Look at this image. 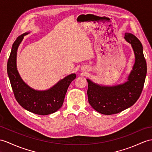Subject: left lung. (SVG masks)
I'll use <instances>...</instances> for the list:
<instances>
[{
  "label": "left lung",
  "instance_id": "left-lung-1",
  "mask_svg": "<svg viewBox=\"0 0 152 152\" xmlns=\"http://www.w3.org/2000/svg\"><path fill=\"white\" fill-rule=\"evenodd\" d=\"M124 39L131 44L135 55L134 64L126 81L113 86H105L86 79L88 102L100 113L115 114L129 108L137 101L142 90L147 66L142 44L129 33H125Z\"/></svg>",
  "mask_w": 152,
  "mask_h": 152
}]
</instances>
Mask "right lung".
Instances as JSON below:
<instances>
[{
	"instance_id": "right-lung-1",
	"label": "right lung",
	"mask_w": 152,
	"mask_h": 152,
	"mask_svg": "<svg viewBox=\"0 0 152 152\" xmlns=\"http://www.w3.org/2000/svg\"><path fill=\"white\" fill-rule=\"evenodd\" d=\"M29 32L22 34L14 42L7 64V72L15 97L19 104L29 112L40 115H47L60 109L70 83L76 78L72 73L60 80L46 90H35L22 79L17 67V55L18 46L24 37Z\"/></svg>"
}]
</instances>
